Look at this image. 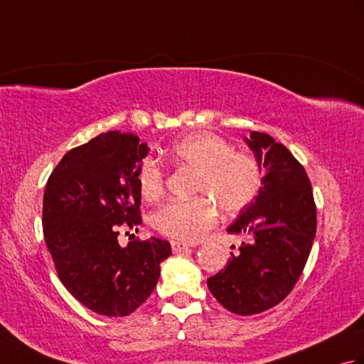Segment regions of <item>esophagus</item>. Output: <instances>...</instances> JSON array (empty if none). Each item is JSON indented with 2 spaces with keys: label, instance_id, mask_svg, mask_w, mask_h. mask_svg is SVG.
<instances>
[{
  "label": "esophagus",
  "instance_id": "1",
  "mask_svg": "<svg viewBox=\"0 0 364 364\" xmlns=\"http://www.w3.org/2000/svg\"><path fill=\"white\" fill-rule=\"evenodd\" d=\"M172 244V250H173V253H180V252H184V250H188V249H191V244H188V242H181V241H172L170 242Z\"/></svg>",
  "mask_w": 364,
  "mask_h": 364
}]
</instances>
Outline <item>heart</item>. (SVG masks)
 I'll return each instance as SVG.
<instances>
[{
    "label": "heart",
    "instance_id": "b5f03b06",
    "mask_svg": "<svg viewBox=\"0 0 364 364\" xmlns=\"http://www.w3.org/2000/svg\"><path fill=\"white\" fill-rule=\"evenodd\" d=\"M168 156L175 164L197 170L192 200H170L151 215L161 235L184 242L202 239L218 222V210L225 215L244 211L262 186L259 162L247 153L235 151L225 139L213 133L184 136L172 145ZM137 184L146 202L158 200L164 192V172L154 159H144L137 168ZM210 198L212 202L207 200Z\"/></svg>",
    "mask_w": 364,
    "mask_h": 364
}]
</instances>
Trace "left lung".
Returning a JSON list of instances; mask_svg holds the SVG:
<instances>
[{
	"label": "left lung",
	"mask_w": 364,
	"mask_h": 364,
	"mask_svg": "<svg viewBox=\"0 0 364 364\" xmlns=\"http://www.w3.org/2000/svg\"><path fill=\"white\" fill-rule=\"evenodd\" d=\"M245 142L266 175L257 198L227 231L249 236V241L208 278L219 304L239 316L266 311L288 296L316 236V205L304 166L266 133L252 131Z\"/></svg>",
	"instance_id": "8db88e82"
}]
</instances>
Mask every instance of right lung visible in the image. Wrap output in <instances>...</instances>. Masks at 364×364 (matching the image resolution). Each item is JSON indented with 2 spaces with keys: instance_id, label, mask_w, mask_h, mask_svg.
<instances>
[{
  "instance_id": "add662e5",
  "label": "right lung",
  "mask_w": 364,
  "mask_h": 364,
  "mask_svg": "<svg viewBox=\"0 0 364 364\" xmlns=\"http://www.w3.org/2000/svg\"><path fill=\"white\" fill-rule=\"evenodd\" d=\"M149 150L134 134L107 131L65 153L46 181L43 236L60 282L107 318L137 310L172 253L159 237L117 241L120 227L142 223L137 168Z\"/></svg>"
}]
</instances>
